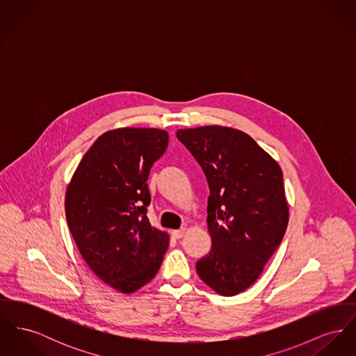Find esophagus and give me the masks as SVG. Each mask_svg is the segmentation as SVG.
Returning a JSON list of instances; mask_svg holds the SVG:
<instances>
[{"label":"esophagus","instance_id":"1","mask_svg":"<svg viewBox=\"0 0 356 356\" xmlns=\"http://www.w3.org/2000/svg\"><path fill=\"white\" fill-rule=\"evenodd\" d=\"M186 234V228H180V229H175L172 231V236L175 238H181Z\"/></svg>","mask_w":356,"mask_h":356}]
</instances>
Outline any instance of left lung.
<instances>
[{
	"label": "left lung",
	"mask_w": 356,
	"mask_h": 356,
	"mask_svg": "<svg viewBox=\"0 0 356 356\" xmlns=\"http://www.w3.org/2000/svg\"><path fill=\"white\" fill-rule=\"evenodd\" d=\"M205 173L212 248L196 263L207 286L234 296L252 286L280 245L288 224L283 172L251 136L227 127L179 129Z\"/></svg>",
	"instance_id": "left-lung-1"
}]
</instances>
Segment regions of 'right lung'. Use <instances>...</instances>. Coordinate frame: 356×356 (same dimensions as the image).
<instances>
[{"instance_id":"1","label":"right lung","mask_w":356,"mask_h":356,"mask_svg":"<svg viewBox=\"0 0 356 356\" xmlns=\"http://www.w3.org/2000/svg\"><path fill=\"white\" fill-rule=\"evenodd\" d=\"M168 147L156 128H120L100 136L69 183V231L104 283L132 293L159 271L170 238L151 225L148 176Z\"/></svg>"}]
</instances>
